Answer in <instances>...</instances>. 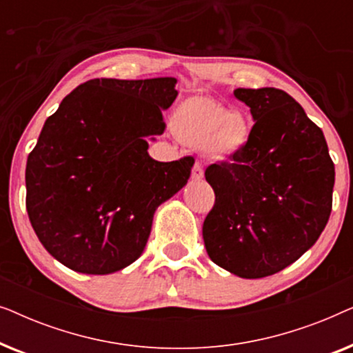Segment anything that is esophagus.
Returning a JSON list of instances; mask_svg holds the SVG:
<instances>
[{
	"instance_id": "34e87169",
	"label": "esophagus",
	"mask_w": 353,
	"mask_h": 353,
	"mask_svg": "<svg viewBox=\"0 0 353 353\" xmlns=\"http://www.w3.org/2000/svg\"><path fill=\"white\" fill-rule=\"evenodd\" d=\"M191 178L194 181H199L204 178V168H202V165L199 162L194 163V167H192V172H191Z\"/></svg>"
}]
</instances>
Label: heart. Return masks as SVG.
<instances>
[{
	"label": "heart",
	"mask_w": 353,
	"mask_h": 353,
	"mask_svg": "<svg viewBox=\"0 0 353 353\" xmlns=\"http://www.w3.org/2000/svg\"><path fill=\"white\" fill-rule=\"evenodd\" d=\"M170 127L183 144L201 148L212 161H225L249 141L250 127L241 110H228L207 94H192L173 109Z\"/></svg>",
	"instance_id": "heart-1"
}]
</instances>
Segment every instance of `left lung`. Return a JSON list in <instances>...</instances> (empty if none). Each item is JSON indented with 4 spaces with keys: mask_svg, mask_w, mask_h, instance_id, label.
<instances>
[{
    "mask_svg": "<svg viewBox=\"0 0 353 353\" xmlns=\"http://www.w3.org/2000/svg\"><path fill=\"white\" fill-rule=\"evenodd\" d=\"M234 96L255 125L236 156L207 167L215 204L202 238L212 262L257 279L289 267L320 238L332 207L334 163L321 128L286 91L238 88Z\"/></svg>",
    "mask_w": 353,
    "mask_h": 353,
    "instance_id": "left-lung-1",
    "label": "left lung"
}]
</instances>
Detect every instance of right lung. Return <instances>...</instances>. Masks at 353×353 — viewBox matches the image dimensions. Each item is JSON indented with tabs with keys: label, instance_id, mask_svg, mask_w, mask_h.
I'll return each mask as SVG.
<instances>
[{
	"label": "right lung",
	"instance_id": "add662e5",
	"mask_svg": "<svg viewBox=\"0 0 353 353\" xmlns=\"http://www.w3.org/2000/svg\"><path fill=\"white\" fill-rule=\"evenodd\" d=\"M176 79H94L46 119L26 168L30 223L57 262L115 273L146 248L157 207L188 183L194 159L159 162L148 138L165 123Z\"/></svg>",
	"mask_w": 353,
	"mask_h": 353
}]
</instances>
